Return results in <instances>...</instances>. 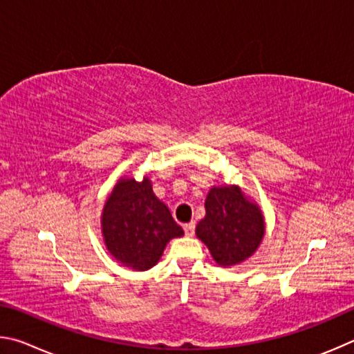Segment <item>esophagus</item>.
Here are the masks:
<instances>
[{
  "mask_svg": "<svg viewBox=\"0 0 354 354\" xmlns=\"http://www.w3.org/2000/svg\"><path fill=\"white\" fill-rule=\"evenodd\" d=\"M183 230H185V233H187V236H193L194 230H196V224H194V222H189V224H185V225H183Z\"/></svg>",
  "mask_w": 354,
  "mask_h": 354,
  "instance_id": "1",
  "label": "esophagus"
}]
</instances>
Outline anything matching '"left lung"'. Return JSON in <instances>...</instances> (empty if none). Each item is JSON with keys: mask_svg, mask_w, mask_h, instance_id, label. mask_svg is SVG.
<instances>
[{"mask_svg": "<svg viewBox=\"0 0 354 354\" xmlns=\"http://www.w3.org/2000/svg\"><path fill=\"white\" fill-rule=\"evenodd\" d=\"M205 212L196 234L219 266L239 264L257 252L264 238V216L239 187H213L207 196Z\"/></svg>", "mask_w": 354, "mask_h": 354, "instance_id": "obj_1", "label": "left lung"}]
</instances>
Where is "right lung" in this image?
<instances>
[{
    "label": "right lung",
    "instance_id": "right-lung-1",
    "mask_svg": "<svg viewBox=\"0 0 354 354\" xmlns=\"http://www.w3.org/2000/svg\"><path fill=\"white\" fill-rule=\"evenodd\" d=\"M101 227L104 243L116 261L135 270L158 263L166 244L183 236L182 227L152 191L147 177L120 178L105 202Z\"/></svg>",
    "mask_w": 354,
    "mask_h": 354
}]
</instances>
